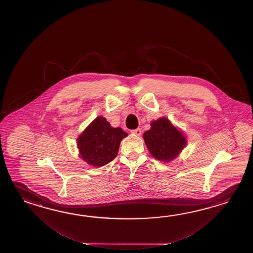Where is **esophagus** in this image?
<instances>
[{"mask_svg":"<svg viewBox=\"0 0 253 253\" xmlns=\"http://www.w3.org/2000/svg\"><path fill=\"white\" fill-rule=\"evenodd\" d=\"M131 133L135 134V135H140L141 133H142V131H141V129L140 128H136L134 129V130H131Z\"/></svg>","mask_w":253,"mask_h":253,"instance_id":"1","label":"esophagus"}]
</instances>
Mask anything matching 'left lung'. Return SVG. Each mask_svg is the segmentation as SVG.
<instances>
[{"label":"left lung","mask_w":253,"mask_h":253,"mask_svg":"<svg viewBox=\"0 0 253 253\" xmlns=\"http://www.w3.org/2000/svg\"><path fill=\"white\" fill-rule=\"evenodd\" d=\"M150 130L143 135L151 155L160 161L169 162L175 158L186 145V139L167 119L152 122Z\"/></svg>","instance_id":"8db88e82"}]
</instances>
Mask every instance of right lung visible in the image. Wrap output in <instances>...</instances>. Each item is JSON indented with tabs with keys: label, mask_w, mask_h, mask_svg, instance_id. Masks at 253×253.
<instances>
[{
	"label": "right lung",
	"mask_w": 253,
	"mask_h": 253,
	"mask_svg": "<svg viewBox=\"0 0 253 253\" xmlns=\"http://www.w3.org/2000/svg\"><path fill=\"white\" fill-rule=\"evenodd\" d=\"M127 134L120 127L114 128L106 119L98 117L78 139L83 160L93 167H103L112 161L119 152L121 140Z\"/></svg>",
	"instance_id": "add662e5"
}]
</instances>
